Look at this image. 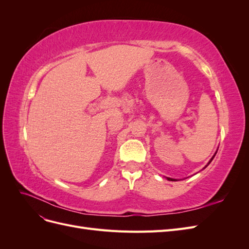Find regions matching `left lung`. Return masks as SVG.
Instances as JSON below:
<instances>
[{
	"label": "left lung",
	"instance_id": "8db88e82",
	"mask_svg": "<svg viewBox=\"0 0 249 249\" xmlns=\"http://www.w3.org/2000/svg\"><path fill=\"white\" fill-rule=\"evenodd\" d=\"M216 153H217V152H216ZM215 155H216V154H215ZM215 155H214V156H213V157H212V159H211V160H210V161H209V163H208V165H209V164H210V163H211V162H212V160H213V159H214V157H215ZM208 165H207V166H208ZM207 166H206V167H207ZM167 179H168V180H177V179H175V178H167Z\"/></svg>",
	"mask_w": 249,
	"mask_h": 249
}]
</instances>
